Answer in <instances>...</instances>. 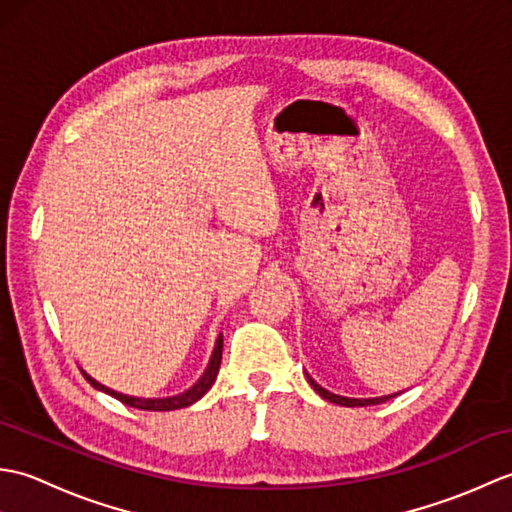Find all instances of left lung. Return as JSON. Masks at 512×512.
<instances>
[{"mask_svg": "<svg viewBox=\"0 0 512 512\" xmlns=\"http://www.w3.org/2000/svg\"><path fill=\"white\" fill-rule=\"evenodd\" d=\"M306 378H308V383H310V387L317 391V394L321 396V398H325L328 402H334V405H341V407H367V405H380V402H387L389 398H394V396H398V394H391V396H376V398H347V396H339V394H332V391H328V389H323L317 380H314L308 372H306Z\"/></svg>", "mask_w": 512, "mask_h": 512, "instance_id": "8db88e82", "label": "left lung"}]
</instances>
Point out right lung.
Wrapping results in <instances>:
<instances>
[{
  "instance_id": "1",
  "label": "right lung",
  "mask_w": 512,
  "mask_h": 512,
  "mask_svg": "<svg viewBox=\"0 0 512 512\" xmlns=\"http://www.w3.org/2000/svg\"><path fill=\"white\" fill-rule=\"evenodd\" d=\"M222 347H224V339L222 334L217 336L215 341V347H213V354H211V361L209 365H206L204 374L200 376L198 383H195L193 387H189L187 391H182V394H176V396H167V398H138V396H127V394H121V391H114L110 387H105L103 383H99V380H94L88 372H83L85 380L99 391H105V394L114 396L116 400H121L123 405H129L134 409H143V411H173V409H182V407H189L193 405V402H198L206 391H209L215 383L217 378V372H220V363H222Z\"/></svg>"
}]
</instances>
